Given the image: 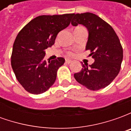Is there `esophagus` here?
<instances>
[{
  "label": "esophagus",
  "instance_id": "1",
  "mask_svg": "<svg viewBox=\"0 0 131 131\" xmlns=\"http://www.w3.org/2000/svg\"><path fill=\"white\" fill-rule=\"evenodd\" d=\"M72 61H71V60H69V59H67V60H65V62L67 63V64H69V63H71Z\"/></svg>",
  "mask_w": 131,
  "mask_h": 131
}]
</instances>
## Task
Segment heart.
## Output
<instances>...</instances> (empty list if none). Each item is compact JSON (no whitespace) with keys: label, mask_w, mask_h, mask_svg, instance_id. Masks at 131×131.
I'll use <instances>...</instances> for the list:
<instances>
[{"label":"heart","mask_w":131,"mask_h":131,"mask_svg":"<svg viewBox=\"0 0 131 131\" xmlns=\"http://www.w3.org/2000/svg\"><path fill=\"white\" fill-rule=\"evenodd\" d=\"M69 54H72V53H69Z\"/></svg>","instance_id":"heart-1"}]
</instances>
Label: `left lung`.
<instances>
[{"mask_svg":"<svg viewBox=\"0 0 131 131\" xmlns=\"http://www.w3.org/2000/svg\"><path fill=\"white\" fill-rule=\"evenodd\" d=\"M71 24H83L88 31L85 50L95 60L91 65L82 64L81 71L74 78L91 91H98L112 82L121 69L123 48L114 30L110 24L93 13L73 14Z\"/></svg>","mask_w":131,"mask_h":131,"instance_id":"1","label":"left lung"}]
</instances>
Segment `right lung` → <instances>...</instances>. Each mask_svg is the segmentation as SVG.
<instances>
[{
  "mask_svg": "<svg viewBox=\"0 0 131 131\" xmlns=\"http://www.w3.org/2000/svg\"><path fill=\"white\" fill-rule=\"evenodd\" d=\"M72 14L40 15L19 32L14 42L11 65L19 83L30 93H45L54 84L65 60L46 61V49L54 45L58 33L68 27Z\"/></svg>",
  "mask_w": 131,
  "mask_h": 131,
  "instance_id": "obj_1",
  "label": "right lung"
}]
</instances>
